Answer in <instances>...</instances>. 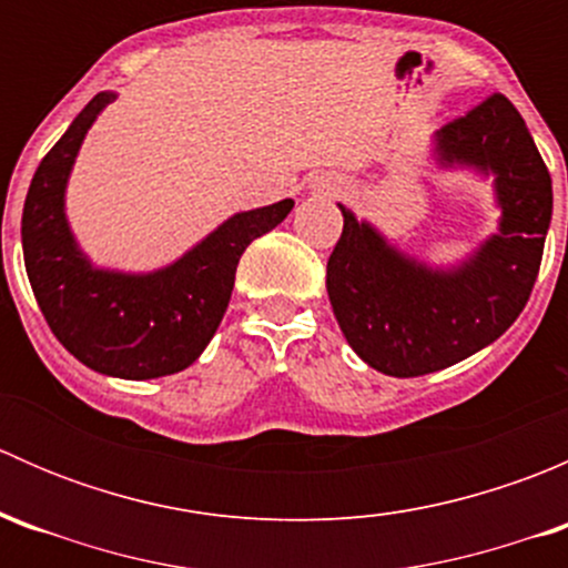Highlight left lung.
<instances>
[{
	"instance_id": "obj_1",
	"label": "left lung",
	"mask_w": 568,
	"mask_h": 568,
	"mask_svg": "<svg viewBox=\"0 0 568 568\" xmlns=\"http://www.w3.org/2000/svg\"><path fill=\"white\" fill-rule=\"evenodd\" d=\"M443 168L495 175L500 233L456 268H428L343 211L326 291L348 346L387 376L412 379L495 343L530 300L552 220V178L517 106L491 93L437 131Z\"/></svg>"
}]
</instances>
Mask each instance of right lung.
I'll return each mask as SVG.
<instances>
[{
	"label": "right lung",
	"mask_w": 568,
	"mask_h": 568,
	"mask_svg": "<svg viewBox=\"0 0 568 568\" xmlns=\"http://www.w3.org/2000/svg\"><path fill=\"white\" fill-rule=\"evenodd\" d=\"M99 93L38 164L24 200L27 277L57 341L88 368L118 379H156L203 354L231 302L236 266L252 239L277 227L294 200L244 211L168 268L123 274L95 268L71 236L65 183L84 134L112 104Z\"/></svg>",
	"instance_id": "obj_1"
}]
</instances>
